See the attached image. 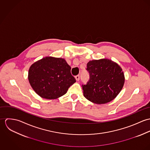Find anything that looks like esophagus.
Listing matches in <instances>:
<instances>
[{"label":"esophagus","mask_w":150,"mask_h":150,"mask_svg":"<svg viewBox=\"0 0 150 150\" xmlns=\"http://www.w3.org/2000/svg\"><path fill=\"white\" fill-rule=\"evenodd\" d=\"M75 79H76V81H79L80 80V76H79V75H77V76H75Z\"/></svg>","instance_id":"esophagus-1"}]
</instances>
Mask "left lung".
<instances>
[{"mask_svg":"<svg viewBox=\"0 0 150 150\" xmlns=\"http://www.w3.org/2000/svg\"><path fill=\"white\" fill-rule=\"evenodd\" d=\"M86 70L90 79L82 86L84 96L91 102L98 105L107 103L115 99L122 89L124 73L114 61L106 58L90 61Z\"/></svg>","mask_w":150,"mask_h":150,"instance_id":"obj_1","label":"left lung"}]
</instances>
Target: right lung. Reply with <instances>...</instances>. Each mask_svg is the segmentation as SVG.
Listing matches in <instances>:
<instances>
[{"label": "right lung", "mask_w": 150, "mask_h": 150, "mask_svg": "<svg viewBox=\"0 0 150 150\" xmlns=\"http://www.w3.org/2000/svg\"><path fill=\"white\" fill-rule=\"evenodd\" d=\"M70 70L71 67L64 58L46 57L30 66L29 82L41 98L55 99L64 95L76 81Z\"/></svg>", "instance_id": "add662e5"}]
</instances>
